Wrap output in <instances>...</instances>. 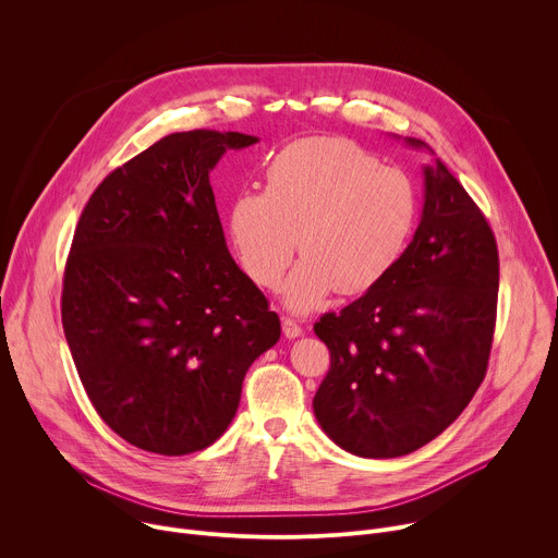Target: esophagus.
Segmentation results:
<instances>
[{"label": "esophagus", "instance_id": "34e87169", "mask_svg": "<svg viewBox=\"0 0 558 558\" xmlns=\"http://www.w3.org/2000/svg\"><path fill=\"white\" fill-rule=\"evenodd\" d=\"M282 333H284V338L295 340L302 336V327L295 320H291V317H282Z\"/></svg>", "mask_w": 558, "mask_h": 558}]
</instances>
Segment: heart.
Masks as SVG:
<instances>
[{"mask_svg": "<svg viewBox=\"0 0 558 558\" xmlns=\"http://www.w3.org/2000/svg\"><path fill=\"white\" fill-rule=\"evenodd\" d=\"M420 218L411 174L342 136H306L284 145L265 170V192H241L227 214L231 243L247 276L282 284L295 313L320 306L333 291L377 287L402 260Z\"/></svg>", "mask_w": 558, "mask_h": 558, "instance_id": "b5f03b06", "label": "heart"}]
</instances>
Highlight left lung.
<instances>
[{
    "label": "left lung",
    "mask_w": 558,
    "mask_h": 558,
    "mask_svg": "<svg viewBox=\"0 0 558 558\" xmlns=\"http://www.w3.org/2000/svg\"><path fill=\"white\" fill-rule=\"evenodd\" d=\"M415 149L435 151L420 138ZM499 291L490 225L435 156L424 207L397 267L313 331L331 368L313 397L317 424L342 450L392 459L433 441L486 375Z\"/></svg>",
    "instance_id": "left-lung-1"
}]
</instances>
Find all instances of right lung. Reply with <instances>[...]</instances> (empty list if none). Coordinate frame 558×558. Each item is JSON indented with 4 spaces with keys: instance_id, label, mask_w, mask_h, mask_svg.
<instances>
[{
    "instance_id": "obj_1",
    "label": "right lung",
    "mask_w": 558,
    "mask_h": 558,
    "mask_svg": "<svg viewBox=\"0 0 558 558\" xmlns=\"http://www.w3.org/2000/svg\"><path fill=\"white\" fill-rule=\"evenodd\" d=\"M258 136L174 132L90 196L63 274L61 323L101 420L132 446L190 454L231 424L280 317L231 258L209 172Z\"/></svg>"
}]
</instances>
